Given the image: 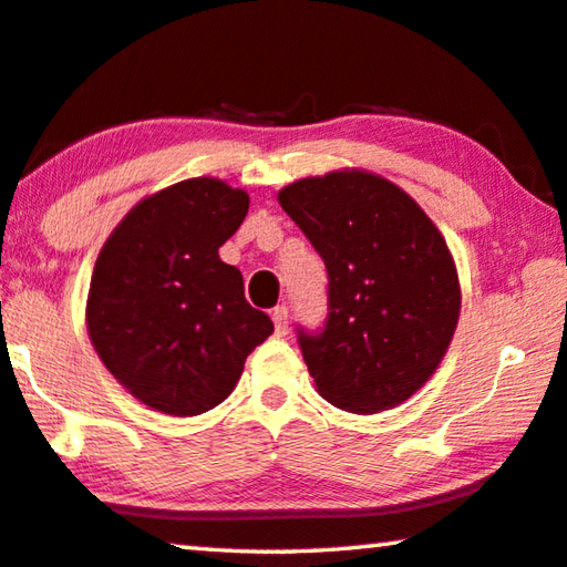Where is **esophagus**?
Here are the masks:
<instances>
[{
	"label": "esophagus",
	"instance_id": "obj_1",
	"mask_svg": "<svg viewBox=\"0 0 567 567\" xmlns=\"http://www.w3.org/2000/svg\"><path fill=\"white\" fill-rule=\"evenodd\" d=\"M272 322H275V332H277V336H285V332H287V322H290V318H287V308H285V305H277V308L272 310Z\"/></svg>",
	"mask_w": 567,
	"mask_h": 567
}]
</instances>
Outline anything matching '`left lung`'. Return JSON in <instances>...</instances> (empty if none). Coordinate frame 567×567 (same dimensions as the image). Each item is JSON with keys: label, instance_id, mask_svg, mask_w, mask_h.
<instances>
[{"label": "left lung", "instance_id": "8db88e82", "mask_svg": "<svg viewBox=\"0 0 567 567\" xmlns=\"http://www.w3.org/2000/svg\"><path fill=\"white\" fill-rule=\"evenodd\" d=\"M280 206L328 269V318L298 343L318 393L350 413L411 399L460 320V277L442 231L389 178L330 171L285 186Z\"/></svg>", "mask_w": 567, "mask_h": 567}]
</instances>
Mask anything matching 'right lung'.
Wrapping results in <instances>:
<instances>
[{"label":"right lung","mask_w":567,"mask_h":567,"mask_svg":"<svg viewBox=\"0 0 567 567\" xmlns=\"http://www.w3.org/2000/svg\"><path fill=\"white\" fill-rule=\"evenodd\" d=\"M249 196L219 178H186L146 196L95 259L87 336L131 396L168 416H199L229 396L272 320L245 300L219 259Z\"/></svg>","instance_id":"right-lung-1"}]
</instances>
